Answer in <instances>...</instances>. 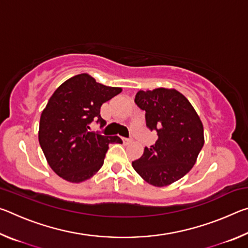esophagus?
Returning a JSON list of instances; mask_svg holds the SVG:
<instances>
[{"instance_id":"1","label":"esophagus","mask_w":248,"mask_h":248,"mask_svg":"<svg viewBox=\"0 0 248 248\" xmlns=\"http://www.w3.org/2000/svg\"><path fill=\"white\" fill-rule=\"evenodd\" d=\"M123 140H124V143H131V142L133 141L132 138H124Z\"/></svg>"}]
</instances>
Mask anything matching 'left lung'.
I'll return each mask as SVG.
<instances>
[{"label":"left lung","mask_w":248,"mask_h":248,"mask_svg":"<svg viewBox=\"0 0 248 248\" xmlns=\"http://www.w3.org/2000/svg\"><path fill=\"white\" fill-rule=\"evenodd\" d=\"M134 102L145 110L146 125L158 138L132 162L133 169L153 186L173 184L195 165L204 143L202 123L189 100L174 89L139 91Z\"/></svg>","instance_id":"left-lung-1"}]
</instances>
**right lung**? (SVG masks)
I'll return each mask as SVG.
<instances>
[{"label":"right lung","instance_id":"add662e5","mask_svg":"<svg viewBox=\"0 0 248 248\" xmlns=\"http://www.w3.org/2000/svg\"><path fill=\"white\" fill-rule=\"evenodd\" d=\"M120 87L97 83L82 73L66 79L54 91L41 112L38 139L49 166L70 183H82L104 164L109 143H123L117 136L91 131L90 124L100 117V107L121 93Z\"/></svg>","mask_w":248,"mask_h":248}]
</instances>
